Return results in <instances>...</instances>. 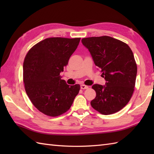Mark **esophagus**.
Segmentation results:
<instances>
[{
	"label": "esophagus",
	"instance_id": "esophagus-1",
	"mask_svg": "<svg viewBox=\"0 0 154 154\" xmlns=\"http://www.w3.org/2000/svg\"><path fill=\"white\" fill-rule=\"evenodd\" d=\"M89 88V87L85 85H81V89H87Z\"/></svg>",
	"mask_w": 154,
	"mask_h": 154
}]
</instances>
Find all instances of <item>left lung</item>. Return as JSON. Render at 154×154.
<instances>
[{
	"instance_id": "left-lung-1",
	"label": "left lung",
	"mask_w": 154,
	"mask_h": 154,
	"mask_svg": "<svg viewBox=\"0 0 154 154\" xmlns=\"http://www.w3.org/2000/svg\"><path fill=\"white\" fill-rule=\"evenodd\" d=\"M81 42L106 81L105 85L92 86L96 97L91 106L104 115L115 113L126 105L134 90L137 65L132 51L124 42L106 35Z\"/></svg>"
}]
</instances>
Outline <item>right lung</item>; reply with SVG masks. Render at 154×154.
<instances>
[{"label":"right lung","mask_w":154,"mask_h":154,"mask_svg":"<svg viewBox=\"0 0 154 154\" xmlns=\"http://www.w3.org/2000/svg\"><path fill=\"white\" fill-rule=\"evenodd\" d=\"M81 38H50L32 47L23 65V79L29 99L36 109L57 116L70 109L80 85H69L60 73L76 50Z\"/></svg>","instance_id":"obj_1"}]
</instances>
